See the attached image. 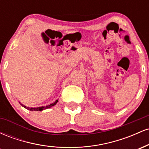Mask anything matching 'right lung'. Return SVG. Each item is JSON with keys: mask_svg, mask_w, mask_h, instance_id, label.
Listing matches in <instances>:
<instances>
[{"mask_svg": "<svg viewBox=\"0 0 149 149\" xmlns=\"http://www.w3.org/2000/svg\"><path fill=\"white\" fill-rule=\"evenodd\" d=\"M57 102H58V100H56L55 102H54V103L50 104L48 106H46V107H38V108H29V107H26V106L23 105V104H21V105L23 107H24L26 109H28V110H30V111H42V110H44V109H48V108H50V107H53V106L55 105V104H57ZM19 103H20V102H19Z\"/></svg>", "mask_w": 149, "mask_h": 149, "instance_id": "obj_1", "label": "right lung"}]
</instances>
